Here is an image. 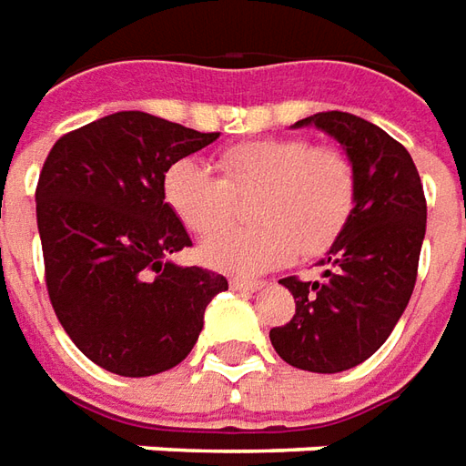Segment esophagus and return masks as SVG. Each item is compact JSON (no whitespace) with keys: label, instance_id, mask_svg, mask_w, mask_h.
<instances>
[{"label":"esophagus","instance_id":"34e87169","mask_svg":"<svg viewBox=\"0 0 466 466\" xmlns=\"http://www.w3.org/2000/svg\"><path fill=\"white\" fill-rule=\"evenodd\" d=\"M230 289H236V291H258V289H264V284L251 281V279H230Z\"/></svg>","mask_w":466,"mask_h":466}]
</instances>
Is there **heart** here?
<instances>
[{"instance_id": "heart-1", "label": "heart", "mask_w": 466, "mask_h": 466, "mask_svg": "<svg viewBox=\"0 0 466 466\" xmlns=\"http://www.w3.org/2000/svg\"><path fill=\"white\" fill-rule=\"evenodd\" d=\"M177 159L162 179L167 205L185 226L208 236L235 212V198L259 192L253 228H227L202 240V264L233 276H258L301 256L327 251L355 208V169L335 147L307 139L236 144L218 159Z\"/></svg>"}]
</instances>
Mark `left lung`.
<instances>
[{
	"mask_svg": "<svg viewBox=\"0 0 466 466\" xmlns=\"http://www.w3.org/2000/svg\"><path fill=\"white\" fill-rule=\"evenodd\" d=\"M348 154L355 208L329 246L322 281L281 279L297 301L291 322L268 337L281 360L309 373H342L368 360L409 304L426 236V198L406 147L380 127L345 111L301 118Z\"/></svg>",
	"mask_w": 466,
	"mask_h": 466,
	"instance_id": "left-lung-1",
	"label": "left lung"
}]
</instances>
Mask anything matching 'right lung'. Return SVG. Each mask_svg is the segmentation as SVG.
<instances>
[{"mask_svg": "<svg viewBox=\"0 0 466 466\" xmlns=\"http://www.w3.org/2000/svg\"><path fill=\"white\" fill-rule=\"evenodd\" d=\"M220 134L118 111L56 141L35 202L45 284L76 348L108 373L147 378L190 355L226 276L177 266L192 246L165 202L167 167Z\"/></svg>", "mask_w": 466, "mask_h": 466, "instance_id": "right-lung-1", "label": "right lung"}]
</instances>
